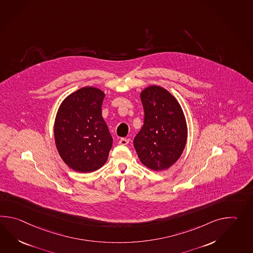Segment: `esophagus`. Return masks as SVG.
Masks as SVG:
<instances>
[{"mask_svg":"<svg viewBox=\"0 0 253 253\" xmlns=\"http://www.w3.org/2000/svg\"><path fill=\"white\" fill-rule=\"evenodd\" d=\"M129 139H126V138H122L121 140H119V144L121 145H127L129 143Z\"/></svg>","mask_w":253,"mask_h":253,"instance_id":"obj_1","label":"esophagus"}]
</instances>
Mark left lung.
Segmentation results:
<instances>
[{
  "instance_id": "obj_1",
  "label": "left lung",
  "mask_w": 253,
  "mask_h": 253,
  "mask_svg": "<svg viewBox=\"0 0 253 253\" xmlns=\"http://www.w3.org/2000/svg\"><path fill=\"white\" fill-rule=\"evenodd\" d=\"M140 100L144 122L135 136V150L148 168L166 169L179 160L185 148L188 131L182 109L168 90L156 85L142 90Z\"/></svg>"
}]
</instances>
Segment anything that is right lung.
<instances>
[{"instance_id":"obj_1","label":"right lung","mask_w":253,"mask_h":253,"mask_svg":"<svg viewBox=\"0 0 253 253\" xmlns=\"http://www.w3.org/2000/svg\"><path fill=\"white\" fill-rule=\"evenodd\" d=\"M104 92L94 87L74 91L62 101L54 124L57 150L70 168L91 172L106 163L113 137L101 116Z\"/></svg>"}]
</instances>
